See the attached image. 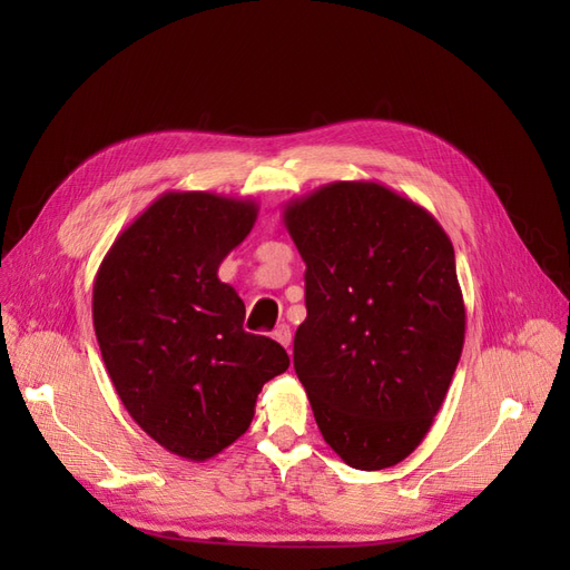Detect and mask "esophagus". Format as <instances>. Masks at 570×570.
I'll list each match as a JSON object with an SVG mask.
<instances>
[{
  "instance_id": "obj_1",
  "label": "esophagus",
  "mask_w": 570,
  "mask_h": 570,
  "mask_svg": "<svg viewBox=\"0 0 570 570\" xmlns=\"http://www.w3.org/2000/svg\"><path fill=\"white\" fill-rule=\"evenodd\" d=\"M273 340L275 342H281L285 350H289V344H292V331H289V325H278L273 331Z\"/></svg>"
}]
</instances>
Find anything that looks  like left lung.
Segmentation results:
<instances>
[{"label": "left lung", "instance_id": "8db88e82", "mask_svg": "<svg viewBox=\"0 0 570 570\" xmlns=\"http://www.w3.org/2000/svg\"><path fill=\"white\" fill-rule=\"evenodd\" d=\"M306 264L295 371L323 440L358 471L404 461L428 435L463 350L452 239L381 183L337 180L287 202Z\"/></svg>", "mask_w": 570, "mask_h": 570}]
</instances>
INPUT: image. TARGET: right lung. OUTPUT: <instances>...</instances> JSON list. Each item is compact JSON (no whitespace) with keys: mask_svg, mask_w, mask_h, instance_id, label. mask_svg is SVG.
Returning a JSON list of instances; mask_svg holds the SVG:
<instances>
[{"mask_svg":"<svg viewBox=\"0 0 570 570\" xmlns=\"http://www.w3.org/2000/svg\"><path fill=\"white\" fill-rule=\"evenodd\" d=\"M256 214L252 199L164 193L116 237L95 278V335L120 402L187 461L245 435L264 383L289 366L278 342L245 331L243 299L218 281Z\"/></svg>","mask_w":570,"mask_h":570,"instance_id":"right-lung-1","label":"right lung"}]
</instances>
